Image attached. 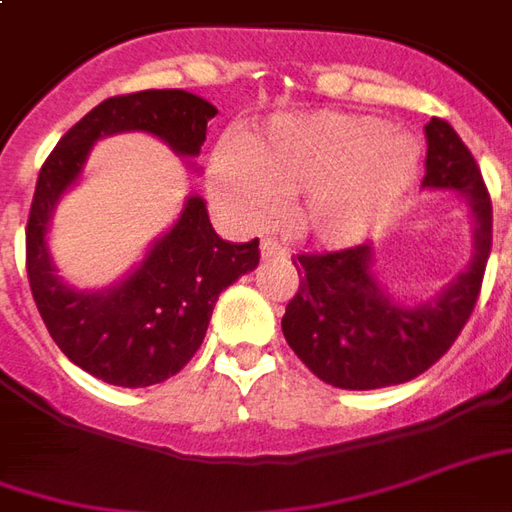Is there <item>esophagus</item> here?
<instances>
[{"mask_svg":"<svg viewBox=\"0 0 512 512\" xmlns=\"http://www.w3.org/2000/svg\"><path fill=\"white\" fill-rule=\"evenodd\" d=\"M282 255H285V249H282L274 238H263V241H260V257H263V260H271V257Z\"/></svg>","mask_w":512,"mask_h":512,"instance_id":"obj_1","label":"esophagus"}]
</instances>
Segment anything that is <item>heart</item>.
<instances>
[{
	"label": "heart",
	"mask_w": 512,
	"mask_h": 512,
	"mask_svg": "<svg viewBox=\"0 0 512 512\" xmlns=\"http://www.w3.org/2000/svg\"><path fill=\"white\" fill-rule=\"evenodd\" d=\"M418 177V146L374 116L282 113L257 132L224 138L210 155V191L255 227L277 199L285 227L321 246L360 244L393 216Z\"/></svg>",
	"instance_id": "obj_1"
}]
</instances>
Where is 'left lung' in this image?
I'll use <instances>...</instances> for the list:
<instances>
[{
	"instance_id": "left-lung-1",
	"label": "left lung",
	"mask_w": 512,
	"mask_h": 512,
	"mask_svg": "<svg viewBox=\"0 0 512 512\" xmlns=\"http://www.w3.org/2000/svg\"><path fill=\"white\" fill-rule=\"evenodd\" d=\"M421 188L449 191L471 210V260L427 302H399L374 274V246L299 255V291L285 307L282 335L318 380L374 391L424 374L441 360L477 305L491 255V196L468 146L446 121L430 119Z\"/></svg>"
}]
</instances>
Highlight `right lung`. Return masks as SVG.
<instances>
[{
    "instance_id": "add662e5",
    "label": "right lung",
    "mask_w": 512,
    "mask_h": 512,
    "mask_svg": "<svg viewBox=\"0 0 512 512\" xmlns=\"http://www.w3.org/2000/svg\"><path fill=\"white\" fill-rule=\"evenodd\" d=\"M219 110L180 88L110 96L82 116L46 157L27 221V277L46 330L74 366L119 388H146L174 377L205 341L219 293L260 263L257 238L230 244L216 235L202 196L191 194L144 260L102 291L74 288L49 255L57 202L82 177L96 141L116 132H149L174 155H199L207 121Z\"/></svg>"
}]
</instances>
